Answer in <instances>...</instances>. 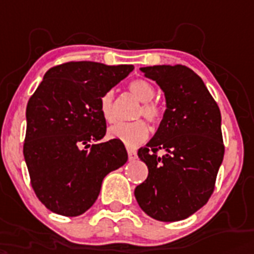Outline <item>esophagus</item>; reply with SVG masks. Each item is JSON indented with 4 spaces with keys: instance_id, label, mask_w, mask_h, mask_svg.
<instances>
[{
    "instance_id": "1",
    "label": "esophagus",
    "mask_w": 254,
    "mask_h": 254,
    "mask_svg": "<svg viewBox=\"0 0 254 254\" xmlns=\"http://www.w3.org/2000/svg\"><path fill=\"white\" fill-rule=\"evenodd\" d=\"M127 158H129V161H133V159H135V157H137V153H135V150L133 149V147H127Z\"/></svg>"
}]
</instances>
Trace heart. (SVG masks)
<instances>
[{"mask_svg":"<svg viewBox=\"0 0 254 254\" xmlns=\"http://www.w3.org/2000/svg\"><path fill=\"white\" fill-rule=\"evenodd\" d=\"M127 89L135 99H138L142 105L135 113V119L143 116L150 124L161 123L163 117V109L159 104L154 103L155 89L150 81L145 79H135L130 81L127 85ZM100 112L103 115L104 120L108 123H112L115 120V112H113V92H105L100 97ZM149 134L146 124L138 120L133 123H120L112 125L108 129V135L113 139L121 141L127 146H135L142 141H145Z\"/></svg>","mask_w":254,"mask_h":254,"instance_id":"heart-1","label":"heart"}]
</instances>
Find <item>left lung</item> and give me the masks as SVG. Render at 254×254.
<instances>
[{
	"label": "left lung",
	"instance_id": "obj_1",
	"mask_svg": "<svg viewBox=\"0 0 254 254\" xmlns=\"http://www.w3.org/2000/svg\"><path fill=\"white\" fill-rule=\"evenodd\" d=\"M141 71L161 87L166 111L154 137L138 150L149 175L135 187V199L155 220H183L200 209L215 189L224 157L220 109L203 80L186 65Z\"/></svg>",
	"mask_w": 254,
	"mask_h": 254
}]
</instances>
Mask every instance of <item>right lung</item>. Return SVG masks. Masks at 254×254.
<instances>
[{"instance_id": "add662e5", "label": "right lung", "mask_w": 254, "mask_h": 254, "mask_svg": "<svg viewBox=\"0 0 254 254\" xmlns=\"http://www.w3.org/2000/svg\"><path fill=\"white\" fill-rule=\"evenodd\" d=\"M133 69L131 64L68 62L50 68L30 97L23 155L34 192L50 211L84 213L107 174L127 163L121 141L100 142L107 131L100 97Z\"/></svg>"}]
</instances>
